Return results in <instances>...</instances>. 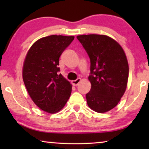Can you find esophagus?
<instances>
[{"label": "esophagus", "instance_id": "1", "mask_svg": "<svg viewBox=\"0 0 149 149\" xmlns=\"http://www.w3.org/2000/svg\"><path fill=\"white\" fill-rule=\"evenodd\" d=\"M81 79L80 78H78L77 79H76V80L72 81V84L74 85V86H77V85L81 82Z\"/></svg>", "mask_w": 149, "mask_h": 149}]
</instances>
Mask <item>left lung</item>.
Listing matches in <instances>:
<instances>
[{"label": "left lung", "instance_id": "obj_1", "mask_svg": "<svg viewBox=\"0 0 149 149\" xmlns=\"http://www.w3.org/2000/svg\"><path fill=\"white\" fill-rule=\"evenodd\" d=\"M90 58L91 87L86 94L87 105L97 113L115 108L127 88L129 65L122 47L104 34L77 36Z\"/></svg>", "mask_w": 149, "mask_h": 149}]
</instances>
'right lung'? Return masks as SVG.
<instances>
[{
  "label": "right lung",
  "instance_id": "obj_1",
  "mask_svg": "<svg viewBox=\"0 0 149 149\" xmlns=\"http://www.w3.org/2000/svg\"><path fill=\"white\" fill-rule=\"evenodd\" d=\"M73 36L51 35L34 42L24 59L22 77L34 103L54 114L64 107L70 96L72 85L59 74V59L74 40Z\"/></svg>",
  "mask_w": 149,
  "mask_h": 149
}]
</instances>
